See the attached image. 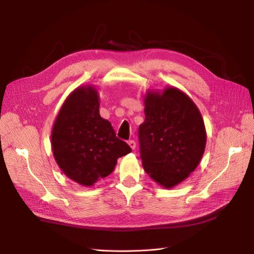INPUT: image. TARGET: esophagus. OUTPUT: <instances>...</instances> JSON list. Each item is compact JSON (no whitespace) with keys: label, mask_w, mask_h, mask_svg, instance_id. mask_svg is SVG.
Wrapping results in <instances>:
<instances>
[{"label":"esophagus","mask_w":254,"mask_h":254,"mask_svg":"<svg viewBox=\"0 0 254 254\" xmlns=\"http://www.w3.org/2000/svg\"><path fill=\"white\" fill-rule=\"evenodd\" d=\"M128 145L130 146V148H131L132 150L135 149V147H136V144H135V142L133 140H129L128 141Z\"/></svg>","instance_id":"esophagus-1"}]
</instances>
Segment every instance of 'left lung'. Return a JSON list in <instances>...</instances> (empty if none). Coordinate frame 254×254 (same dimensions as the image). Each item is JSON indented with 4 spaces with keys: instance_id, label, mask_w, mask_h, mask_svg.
Returning <instances> with one entry per match:
<instances>
[{
    "instance_id": "obj_1",
    "label": "left lung",
    "mask_w": 254,
    "mask_h": 254,
    "mask_svg": "<svg viewBox=\"0 0 254 254\" xmlns=\"http://www.w3.org/2000/svg\"><path fill=\"white\" fill-rule=\"evenodd\" d=\"M144 106L139 128L143 168L161 187L173 189L200 163L206 144L202 115L193 99L173 86L146 91Z\"/></svg>"
}]
</instances>
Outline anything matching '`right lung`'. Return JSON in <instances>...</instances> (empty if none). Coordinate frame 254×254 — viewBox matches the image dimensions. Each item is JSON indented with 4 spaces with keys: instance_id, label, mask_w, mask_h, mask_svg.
Wrapping results in <instances>:
<instances>
[{
    "instance_id": "obj_1",
    "label": "right lung",
    "mask_w": 254,
    "mask_h": 254,
    "mask_svg": "<svg viewBox=\"0 0 254 254\" xmlns=\"http://www.w3.org/2000/svg\"><path fill=\"white\" fill-rule=\"evenodd\" d=\"M51 140L60 170L87 188L109 176L118 159L131 151L115 135L111 123L99 114L94 84H82L67 95L54 121Z\"/></svg>"
}]
</instances>
